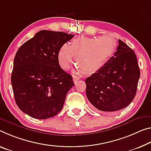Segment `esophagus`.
<instances>
[{"label":"esophagus","instance_id":"esophagus-1","mask_svg":"<svg viewBox=\"0 0 151 151\" xmlns=\"http://www.w3.org/2000/svg\"><path fill=\"white\" fill-rule=\"evenodd\" d=\"M73 78L74 83H75L78 80H79V77H78V76H75V75H73Z\"/></svg>","mask_w":151,"mask_h":151}]
</instances>
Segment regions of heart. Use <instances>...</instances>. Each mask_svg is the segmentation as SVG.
I'll return each mask as SVG.
<instances>
[{
  "instance_id": "1",
  "label": "heart",
  "mask_w": 151,
  "mask_h": 151,
  "mask_svg": "<svg viewBox=\"0 0 151 151\" xmlns=\"http://www.w3.org/2000/svg\"><path fill=\"white\" fill-rule=\"evenodd\" d=\"M116 48V42L111 37H79L72 40L70 45H62L58 51V63L62 68L68 69L76 56V72L93 74L108 61Z\"/></svg>"
}]
</instances>
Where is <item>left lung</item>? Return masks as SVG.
Segmentation results:
<instances>
[{
	"label": "left lung",
	"mask_w": 151,
	"mask_h": 151,
	"mask_svg": "<svg viewBox=\"0 0 151 151\" xmlns=\"http://www.w3.org/2000/svg\"><path fill=\"white\" fill-rule=\"evenodd\" d=\"M114 56L85 79L86 95L99 111L114 112L127 107L134 98L140 73L134 51L119 40Z\"/></svg>",
	"instance_id": "obj_1"
}]
</instances>
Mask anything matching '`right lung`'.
I'll list each match as a JSON object with an SVG mask.
<instances>
[{
	"mask_svg": "<svg viewBox=\"0 0 151 151\" xmlns=\"http://www.w3.org/2000/svg\"><path fill=\"white\" fill-rule=\"evenodd\" d=\"M75 35L42 30L15 54L11 84L17 105L32 118L47 119L63 109L73 77L59 65L60 47Z\"/></svg>",
	"mask_w": 151,
	"mask_h": 151,
	"instance_id": "1",
	"label": "right lung"
}]
</instances>
